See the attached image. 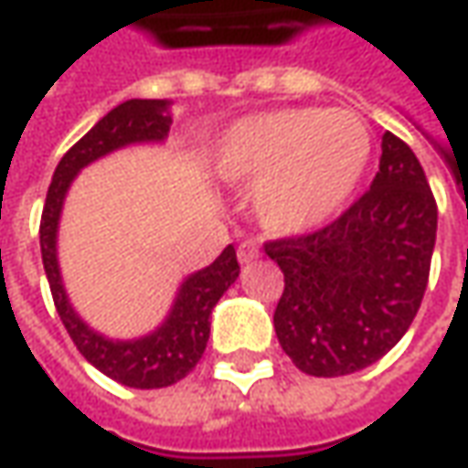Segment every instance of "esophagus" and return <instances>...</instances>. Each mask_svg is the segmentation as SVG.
Wrapping results in <instances>:
<instances>
[{
  "label": "esophagus",
  "instance_id": "obj_1",
  "mask_svg": "<svg viewBox=\"0 0 468 468\" xmlns=\"http://www.w3.org/2000/svg\"><path fill=\"white\" fill-rule=\"evenodd\" d=\"M261 256V248L256 246V243H250V240H246V243H240L238 246V261L240 263H250V261H256Z\"/></svg>",
  "mask_w": 468,
  "mask_h": 468
}]
</instances>
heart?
I'll list each match as a JSON object with an SVG mask.
<instances>
[{
  "label": "heart",
  "instance_id": "heart-1",
  "mask_svg": "<svg viewBox=\"0 0 468 468\" xmlns=\"http://www.w3.org/2000/svg\"><path fill=\"white\" fill-rule=\"evenodd\" d=\"M371 158V135L348 110L289 107L238 120L215 145L222 184L253 189L250 207L276 238H300L335 220Z\"/></svg>",
  "mask_w": 468,
  "mask_h": 468
}]
</instances>
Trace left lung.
<instances>
[{"label":"left lung","mask_w":468,"mask_h":468,"mask_svg":"<svg viewBox=\"0 0 468 468\" xmlns=\"http://www.w3.org/2000/svg\"><path fill=\"white\" fill-rule=\"evenodd\" d=\"M438 207L420 161L392 133L379 171L335 222L266 243L284 274L274 330L310 377H346L377 364L420 310L433 259Z\"/></svg>","instance_id":"obj_1"}]
</instances>
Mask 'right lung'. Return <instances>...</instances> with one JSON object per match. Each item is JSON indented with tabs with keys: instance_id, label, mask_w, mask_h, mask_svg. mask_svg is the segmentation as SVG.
Wrapping results in <instances>:
<instances>
[{
	"instance_id": "right-lung-1",
	"label": "right lung",
	"mask_w": 468,
	"mask_h": 468,
	"mask_svg": "<svg viewBox=\"0 0 468 468\" xmlns=\"http://www.w3.org/2000/svg\"><path fill=\"white\" fill-rule=\"evenodd\" d=\"M171 127L168 100H127L101 117L69 154L60 158L48 186L40 253L50 294L71 341L91 367L110 379L133 389H158L184 379L202 358L209 341V317L220 297L235 284L240 266L235 248L228 246L209 266L189 274L176 289V297L164 323L141 338H110L89 325L69 300L58 263V225L66 194L81 168L127 145L164 143Z\"/></svg>"
}]
</instances>
